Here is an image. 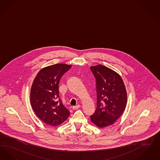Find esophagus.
Here are the masks:
<instances>
[{"label":"esophagus","instance_id":"34e87169","mask_svg":"<svg viewBox=\"0 0 160 160\" xmlns=\"http://www.w3.org/2000/svg\"><path fill=\"white\" fill-rule=\"evenodd\" d=\"M81 107V106L79 105V104H78V105H77V106H73V109H78L79 108H80Z\"/></svg>","mask_w":160,"mask_h":160}]
</instances>
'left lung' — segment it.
Wrapping results in <instances>:
<instances>
[{"instance_id": "8db88e82", "label": "left lung", "mask_w": 160, "mask_h": 160, "mask_svg": "<svg viewBox=\"0 0 160 160\" xmlns=\"http://www.w3.org/2000/svg\"><path fill=\"white\" fill-rule=\"evenodd\" d=\"M96 78L97 108L90 116L91 122L99 128L114 124L124 111L127 102L125 85L121 76L104 66H91Z\"/></svg>"}]
</instances>
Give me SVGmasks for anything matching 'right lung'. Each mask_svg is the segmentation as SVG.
I'll return each instance as SVG.
<instances>
[{
	"mask_svg": "<svg viewBox=\"0 0 160 160\" xmlns=\"http://www.w3.org/2000/svg\"><path fill=\"white\" fill-rule=\"evenodd\" d=\"M66 64L43 68L35 77L30 90V103L37 117L51 126L60 125L69 117L70 112L59 97L58 85L62 75L71 68Z\"/></svg>",
	"mask_w": 160,
	"mask_h": 160,
	"instance_id": "obj_1",
	"label": "right lung"
}]
</instances>
